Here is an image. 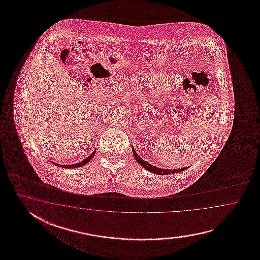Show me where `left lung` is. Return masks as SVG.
I'll list each match as a JSON object with an SVG mask.
<instances>
[{
  "label": "left lung",
  "instance_id": "left-lung-1",
  "mask_svg": "<svg viewBox=\"0 0 260 260\" xmlns=\"http://www.w3.org/2000/svg\"><path fill=\"white\" fill-rule=\"evenodd\" d=\"M132 150L133 154L135 156V159L137 160L138 164H139L140 166H143L144 168H145L146 170H148V171L149 172H152V173H154L156 175H171V174H175V173H178V172H182L187 169L186 167H183V168H177V169H162V168L156 167V166H152V165L149 164L148 161L144 160L142 158H140L133 147Z\"/></svg>",
  "mask_w": 260,
  "mask_h": 260
}]
</instances>
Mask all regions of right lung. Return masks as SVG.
Wrapping results in <instances>:
<instances>
[{
	"label": "right lung",
	"mask_w": 260,
	"mask_h": 260,
	"mask_svg": "<svg viewBox=\"0 0 260 260\" xmlns=\"http://www.w3.org/2000/svg\"><path fill=\"white\" fill-rule=\"evenodd\" d=\"M94 153H95V150H94L93 151V153L92 154L90 155V156H88L87 158H85L84 160H82V161H80V162H78V164H74V165H68V166H64V165H58V164H55V166H60V167H62V168H77V167H81V166H84V165H86V164H88L89 161L90 160H92V158L94 157ZM54 164V162H53Z\"/></svg>",
	"instance_id": "add662e5"
}]
</instances>
